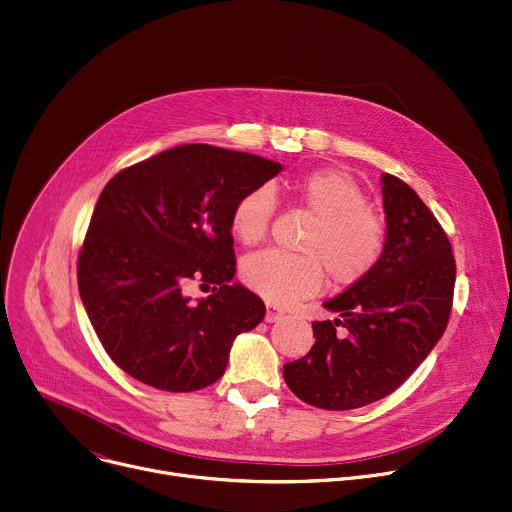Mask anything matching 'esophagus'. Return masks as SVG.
Returning <instances> with one entry per match:
<instances>
[{"label": "esophagus", "mask_w": 512, "mask_h": 512, "mask_svg": "<svg viewBox=\"0 0 512 512\" xmlns=\"http://www.w3.org/2000/svg\"><path fill=\"white\" fill-rule=\"evenodd\" d=\"M282 317H284V311L276 309V306L267 304V309H265V321H267V323H276V321H280Z\"/></svg>", "instance_id": "esophagus-1"}]
</instances>
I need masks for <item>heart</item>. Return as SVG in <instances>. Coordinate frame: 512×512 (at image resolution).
I'll use <instances>...</instances> for the list:
<instances>
[{"label": "heart", "instance_id": "1", "mask_svg": "<svg viewBox=\"0 0 512 512\" xmlns=\"http://www.w3.org/2000/svg\"><path fill=\"white\" fill-rule=\"evenodd\" d=\"M288 197L315 216L300 251H259L241 265L247 288L269 302L290 304L313 296L325 282L346 288L364 280L385 251V222L368 208L358 181L337 168H315L284 185ZM276 197L267 187H255L236 199L230 212L232 234L247 247L259 245L276 216Z\"/></svg>", "mask_w": 512, "mask_h": 512}]
</instances>
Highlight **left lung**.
<instances>
[{
    "instance_id": "8db88e82",
    "label": "left lung",
    "mask_w": 512,
    "mask_h": 512,
    "mask_svg": "<svg viewBox=\"0 0 512 512\" xmlns=\"http://www.w3.org/2000/svg\"><path fill=\"white\" fill-rule=\"evenodd\" d=\"M387 238L381 261L325 302L335 321H315V344L284 364L290 391L321 410H356L387 397L422 364L453 309L455 257L447 232L418 193L385 173ZM344 326L346 336H337Z\"/></svg>"
}]
</instances>
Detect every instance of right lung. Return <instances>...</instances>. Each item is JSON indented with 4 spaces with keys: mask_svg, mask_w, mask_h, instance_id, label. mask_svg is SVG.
Listing matches in <instances>:
<instances>
[{
    "mask_svg": "<svg viewBox=\"0 0 512 512\" xmlns=\"http://www.w3.org/2000/svg\"><path fill=\"white\" fill-rule=\"evenodd\" d=\"M282 164L255 154L185 144L127 166L102 189L78 255V288L111 360L160 391L216 383L234 337L265 317L263 300L230 282V212ZM189 279L214 283L189 303Z\"/></svg>",
    "mask_w": 512,
    "mask_h": 512,
    "instance_id": "add662e5",
    "label": "right lung"
}]
</instances>
